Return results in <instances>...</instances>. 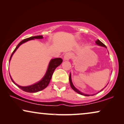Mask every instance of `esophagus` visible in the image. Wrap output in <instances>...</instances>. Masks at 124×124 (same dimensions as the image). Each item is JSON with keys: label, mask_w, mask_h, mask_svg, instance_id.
<instances>
[{"label": "esophagus", "mask_w": 124, "mask_h": 124, "mask_svg": "<svg viewBox=\"0 0 124 124\" xmlns=\"http://www.w3.org/2000/svg\"><path fill=\"white\" fill-rule=\"evenodd\" d=\"M72 57V54L70 53H67L64 56V60H69Z\"/></svg>", "instance_id": "34e87169"}]
</instances>
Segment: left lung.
<instances>
[{
    "instance_id": "8db88e82",
    "label": "left lung",
    "mask_w": 124,
    "mask_h": 124,
    "mask_svg": "<svg viewBox=\"0 0 124 124\" xmlns=\"http://www.w3.org/2000/svg\"><path fill=\"white\" fill-rule=\"evenodd\" d=\"M95 43H96V44L97 45H98V46H101V47H106V48H107V47L106 46H105L104 44H103L102 42H101V41H100V40H99V39H98V40H96V41H95ZM69 82H70V86H71V87H72V89L74 91H75L76 93H78L79 94H81V95H84V96H90V95H95V94H93V95H89V94H84V93H82V92H81L79 90H78L77 88H76L75 87V86H74V85H73V82H72V78H71V73H70V74H69ZM106 86H105V87H106ZM104 87V88H105ZM104 88H103V89H101V91H101L103 90V89H104ZM99 91V92H100Z\"/></svg>"
}]
</instances>
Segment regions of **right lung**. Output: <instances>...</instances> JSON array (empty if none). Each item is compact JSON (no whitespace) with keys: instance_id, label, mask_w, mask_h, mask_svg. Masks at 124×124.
Instances as JSON below:
<instances>
[{"instance_id":"add662e5","label":"right lung","mask_w":124,"mask_h":124,"mask_svg":"<svg viewBox=\"0 0 124 124\" xmlns=\"http://www.w3.org/2000/svg\"><path fill=\"white\" fill-rule=\"evenodd\" d=\"M43 38V37L42 35H37V36H34V37H29V38H28L26 39H25L20 42L18 44V45L17 46L16 48L15 49V50L13 51V52L12 54V55L10 57L9 62L11 60V59L12 57V56L16 51L17 50V48L19 47L20 46H21L22 44L25 43V42L29 41V40H34L35 39H42ZM62 59L61 58H55V59H52L50 60V62H49L48 68H47V71L46 72L45 76H43V77L40 79L39 81H38V82L35 83V84L31 85L28 86H20L16 84L14 82V81L13 80V79L12 78L11 75H10V77H11V80L12 81V82L14 83V84L16 85L17 86H18V87L20 88L21 90H23V91H25V92L28 93H37L38 92V91H41L42 90L45 89L46 87H47V86L48 85L49 83L50 82L52 76L53 74V73L54 70H55V69L56 68L60 65L62 63Z\"/></svg>"}]
</instances>
